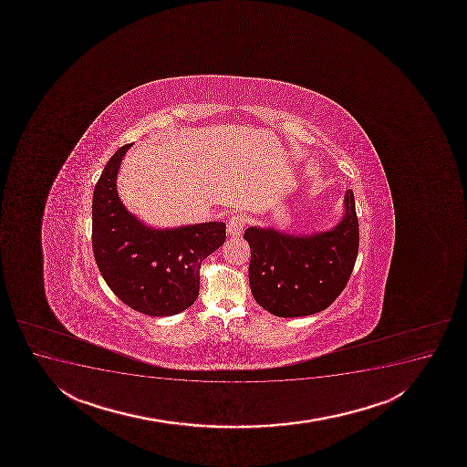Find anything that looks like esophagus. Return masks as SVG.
I'll return each mask as SVG.
<instances>
[{"label":"esophagus","mask_w":467,"mask_h":467,"mask_svg":"<svg viewBox=\"0 0 467 467\" xmlns=\"http://www.w3.org/2000/svg\"><path fill=\"white\" fill-rule=\"evenodd\" d=\"M245 223H247V219H245L244 215H233V217L228 220V225H226V233H228V234L233 237L241 236L242 230L245 228Z\"/></svg>","instance_id":"34e87169"}]
</instances>
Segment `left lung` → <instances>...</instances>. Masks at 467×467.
<instances>
[{
  "label": "left lung",
  "instance_id": "8db88e82",
  "mask_svg": "<svg viewBox=\"0 0 467 467\" xmlns=\"http://www.w3.org/2000/svg\"><path fill=\"white\" fill-rule=\"evenodd\" d=\"M344 209L339 223L322 233L287 234L259 226L245 230L244 239L252 252L248 280L259 306L278 317H303L335 302L348 283L359 247L351 189Z\"/></svg>",
  "mask_w": 467,
  "mask_h": 467
}]
</instances>
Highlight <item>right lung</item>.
I'll return each instance as SVG.
<instances>
[{
    "label": "right lung",
    "mask_w": 467,
    "mask_h": 467,
    "mask_svg": "<svg viewBox=\"0 0 467 467\" xmlns=\"http://www.w3.org/2000/svg\"><path fill=\"white\" fill-rule=\"evenodd\" d=\"M131 143L108 161L95 186L92 247L106 283L121 302L151 317L192 306L200 291V265L225 242L223 222L158 230L121 203L117 173Z\"/></svg>",
    "instance_id": "add662e5"
}]
</instances>
